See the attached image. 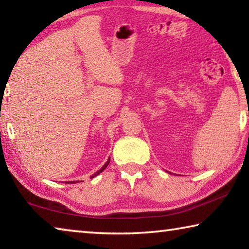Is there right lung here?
I'll list each match as a JSON object with an SVG mask.
<instances>
[{"mask_svg": "<svg viewBox=\"0 0 249 249\" xmlns=\"http://www.w3.org/2000/svg\"><path fill=\"white\" fill-rule=\"evenodd\" d=\"M108 163H109V158L107 159V161L104 163V166H103L102 168H101V169H100L99 171H96V172H95V174H93V175H92V177H91V178H94V177H96V176H98L99 174H101V172H102V171H103V170L105 169V168H107V167L108 166ZM77 182H78V181H77ZM68 183H74V181H68Z\"/></svg>", "mask_w": 249, "mask_h": 249, "instance_id": "right-lung-1", "label": "right lung"}]
</instances>
